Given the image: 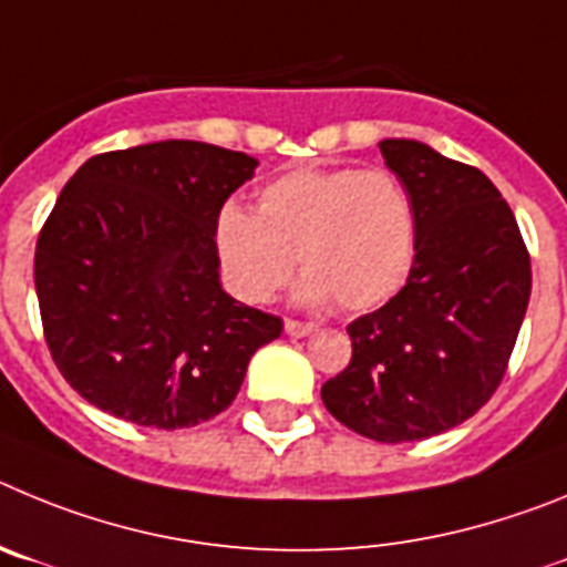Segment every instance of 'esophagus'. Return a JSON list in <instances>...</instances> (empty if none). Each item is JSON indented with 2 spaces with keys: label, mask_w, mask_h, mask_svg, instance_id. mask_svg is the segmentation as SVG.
I'll return each mask as SVG.
<instances>
[{
  "label": "esophagus",
  "mask_w": 567,
  "mask_h": 567,
  "mask_svg": "<svg viewBox=\"0 0 567 567\" xmlns=\"http://www.w3.org/2000/svg\"><path fill=\"white\" fill-rule=\"evenodd\" d=\"M316 330L313 321H296V319H285V333L293 336V339H305Z\"/></svg>",
  "instance_id": "esophagus-1"
}]
</instances>
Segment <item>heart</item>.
I'll return each instance as SVG.
<instances>
[{
  "label": "heart",
  "instance_id": "heart-1",
  "mask_svg": "<svg viewBox=\"0 0 567 567\" xmlns=\"http://www.w3.org/2000/svg\"><path fill=\"white\" fill-rule=\"evenodd\" d=\"M212 251L239 302H268L299 257V302L370 310L410 277L415 212L390 172L290 169L259 188L257 212L237 203L217 212Z\"/></svg>",
  "mask_w": 567,
  "mask_h": 567
}]
</instances>
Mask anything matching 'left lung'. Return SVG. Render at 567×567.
I'll list each match as a JSON object with an SVG mask.
<instances>
[{"label":"left lung","instance_id":"8db88e82","mask_svg":"<svg viewBox=\"0 0 567 567\" xmlns=\"http://www.w3.org/2000/svg\"><path fill=\"white\" fill-rule=\"evenodd\" d=\"M415 212V262L384 308L347 333L353 359L321 386L347 430L406 443L441 435L503 381L532 296L512 208L481 169L406 137L381 141Z\"/></svg>","mask_w":567,"mask_h":567}]
</instances>
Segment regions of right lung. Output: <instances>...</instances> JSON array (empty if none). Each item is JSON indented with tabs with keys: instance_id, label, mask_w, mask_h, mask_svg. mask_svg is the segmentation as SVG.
<instances>
[{
	"instance_id": "obj_1",
	"label": "right lung",
	"mask_w": 567,
	"mask_h": 567,
	"mask_svg": "<svg viewBox=\"0 0 567 567\" xmlns=\"http://www.w3.org/2000/svg\"><path fill=\"white\" fill-rule=\"evenodd\" d=\"M257 157L203 141L95 155L61 188L35 243L44 339L81 398L183 430L220 415L282 319L220 285L212 226Z\"/></svg>"
}]
</instances>
